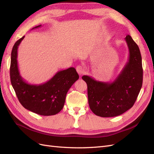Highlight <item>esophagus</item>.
Wrapping results in <instances>:
<instances>
[{
    "label": "esophagus",
    "mask_w": 154,
    "mask_h": 154,
    "mask_svg": "<svg viewBox=\"0 0 154 154\" xmlns=\"http://www.w3.org/2000/svg\"><path fill=\"white\" fill-rule=\"evenodd\" d=\"M76 71L79 74H80V75H82V74L83 73V72H84V70H83L82 66H78L76 67Z\"/></svg>",
    "instance_id": "1"
}]
</instances>
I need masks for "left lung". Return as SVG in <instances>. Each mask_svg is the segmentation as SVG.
Masks as SVG:
<instances>
[{"label": "left lung", "mask_w": 154, "mask_h": 154, "mask_svg": "<svg viewBox=\"0 0 154 154\" xmlns=\"http://www.w3.org/2000/svg\"><path fill=\"white\" fill-rule=\"evenodd\" d=\"M125 40L129 51L128 60L114 82H103L87 75L82 76L87 85L90 109L100 117H115L132 108L142 87L140 51L130 35L126 36Z\"/></svg>", "instance_id": "obj_1"}]
</instances>
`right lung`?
Segmentation results:
<instances>
[{
  "label": "right lung",
  "instance_id": "add662e5",
  "mask_svg": "<svg viewBox=\"0 0 154 154\" xmlns=\"http://www.w3.org/2000/svg\"><path fill=\"white\" fill-rule=\"evenodd\" d=\"M24 37L16 42L11 51L10 79L13 88L20 103L27 110L41 116L57 114L63 109L67 93L78 80L79 75L75 69L70 67L57 72L52 78L42 84L26 82L20 74L17 62L18 48Z\"/></svg>",
  "mask_w": 154,
  "mask_h": 154
}]
</instances>
